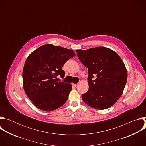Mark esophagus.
Returning a JSON list of instances; mask_svg holds the SVG:
<instances>
[{
	"instance_id": "esophagus-1",
	"label": "esophagus",
	"mask_w": 146,
	"mask_h": 146,
	"mask_svg": "<svg viewBox=\"0 0 146 146\" xmlns=\"http://www.w3.org/2000/svg\"><path fill=\"white\" fill-rule=\"evenodd\" d=\"M72 85H73V87H77V85H78V84H72Z\"/></svg>"
}]
</instances>
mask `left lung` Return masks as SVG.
<instances>
[{
    "mask_svg": "<svg viewBox=\"0 0 146 146\" xmlns=\"http://www.w3.org/2000/svg\"><path fill=\"white\" fill-rule=\"evenodd\" d=\"M76 52L88 70L89 89L82 95L83 101L98 110L110 108L122 94L127 81V70L121 58L113 50L103 47Z\"/></svg>",
    "mask_w": 146,
    "mask_h": 146,
    "instance_id": "8db88e82",
    "label": "left lung"
}]
</instances>
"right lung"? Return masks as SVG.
Wrapping results in <instances>:
<instances>
[{
    "label": "right lung",
    "instance_id": "add662e5",
    "mask_svg": "<svg viewBox=\"0 0 146 146\" xmlns=\"http://www.w3.org/2000/svg\"><path fill=\"white\" fill-rule=\"evenodd\" d=\"M75 55L72 50L48 44L28 56L23 72V87L28 97L38 109L51 111L66 102L72 84L55 78L58 75L65 76L62 68Z\"/></svg>",
    "mask_w": 146,
    "mask_h": 146
}]
</instances>
